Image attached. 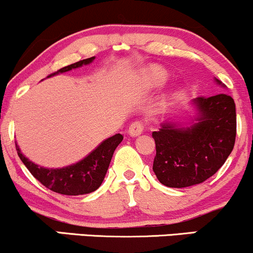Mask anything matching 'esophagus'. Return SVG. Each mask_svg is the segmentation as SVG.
<instances>
[{
	"label": "esophagus",
	"instance_id": "34e87169",
	"mask_svg": "<svg viewBox=\"0 0 253 253\" xmlns=\"http://www.w3.org/2000/svg\"><path fill=\"white\" fill-rule=\"evenodd\" d=\"M143 130H144L143 123H140V121H135V123H133L129 126L128 133L130 136H138L143 133Z\"/></svg>",
	"mask_w": 253,
	"mask_h": 253
}]
</instances>
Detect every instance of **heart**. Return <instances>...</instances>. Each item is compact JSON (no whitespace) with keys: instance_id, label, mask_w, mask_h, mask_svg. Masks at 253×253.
<instances>
[{"instance_id":"obj_1","label":"heart","mask_w":253,"mask_h":253,"mask_svg":"<svg viewBox=\"0 0 253 253\" xmlns=\"http://www.w3.org/2000/svg\"><path fill=\"white\" fill-rule=\"evenodd\" d=\"M145 85L149 89H156L163 85L168 80V72L159 65H151L144 71Z\"/></svg>"}]
</instances>
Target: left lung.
<instances>
[{
  "label": "left lung",
  "mask_w": 253,
  "mask_h": 253,
  "mask_svg": "<svg viewBox=\"0 0 253 253\" xmlns=\"http://www.w3.org/2000/svg\"><path fill=\"white\" fill-rule=\"evenodd\" d=\"M216 84H225L214 78ZM194 115L187 122L169 119L152 133L156 143L153 172L169 188H185L205 182L231 155L236 141V104L229 95L196 97Z\"/></svg>",
  "instance_id": "obj_1"
}]
</instances>
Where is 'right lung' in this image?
Masks as SVG:
<instances>
[{
    "label": "right lung",
    "instance_id": "obj_1",
    "mask_svg": "<svg viewBox=\"0 0 253 253\" xmlns=\"http://www.w3.org/2000/svg\"><path fill=\"white\" fill-rule=\"evenodd\" d=\"M94 59L95 57L80 60V62L62 68L48 77L58 74H64V72L81 68L83 65H88V64L94 62ZM123 139L124 136L120 133L109 136L108 139L103 140L97 147H95V150H92L88 156L84 157L80 162L68 165V167L57 168V169L43 168L33 163L27 157L22 155L17 144L16 151L26 168L46 188L54 191V193L63 194V195L77 196L92 193L102 184L104 176H106L107 170L109 168L110 161H112L113 153H114L118 145L123 141Z\"/></svg>",
    "mask_w": 253,
    "mask_h": 253
}]
</instances>
